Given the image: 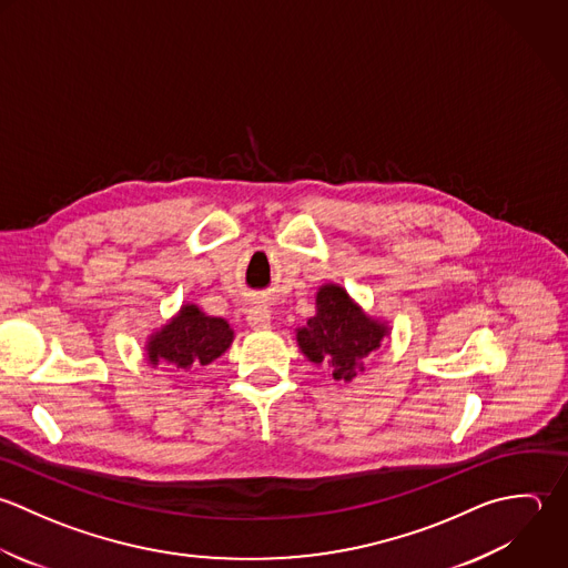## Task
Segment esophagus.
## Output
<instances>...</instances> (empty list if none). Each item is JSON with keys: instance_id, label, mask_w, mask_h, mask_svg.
<instances>
[{"instance_id": "obj_1", "label": "esophagus", "mask_w": 568, "mask_h": 568, "mask_svg": "<svg viewBox=\"0 0 568 568\" xmlns=\"http://www.w3.org/2000/svg\"><path fill=\"white\" fill-rule=\"evenodd\" d=\"M247 323L254 329H267L272 323V312L263 301H256L247 307Z\"/></svg>"}]
</instances>
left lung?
<instances>
[{
    "mask_svg": "<svg viewBox=\"0 0 568 568\" xmlns=\"http://www.w3.org/2000/svg\"><path fill=\"white\" fill-rule=\"evenodd\" d=\"M389 334V323L367 314L343 285L325 283L316 292V314L296 327V345L310 363L347 385Z\"/></svg>",
    "mask_w": 568,
    "mask_h": 568,
    "instance_id": "left-lung-1",
    "label": "left lung"
}]
</instances>
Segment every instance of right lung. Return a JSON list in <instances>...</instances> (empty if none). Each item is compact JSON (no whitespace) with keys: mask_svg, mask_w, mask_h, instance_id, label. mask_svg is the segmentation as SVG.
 <instances>
[{"mask_svg":"<svg viewBox=\"0 0 568 568\" xmlns=\"http://www.w3.org/2000/svg\"><path fill=\"white\" fill-rule=\"evenodd\" d=\"M234 341V329L221 316H207L199 305L183 303L179 312L145 341V358L152 367L161 363L179 372L210 365L221 358Z\"/></svg>","mask_w":568,"mask_h":568,"instance_id":"1","label":"right lung"}]
</instances>
